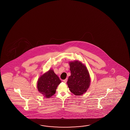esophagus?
<instances>
[{"label":"esophagus","mask_w":130,"mask_h":130,"mask_svg":"<svg viewBox=\"0 0 130 130\" xmlns=\"http://www.w3.org/2000/svg\"><path fill=\"white\" fill-rule=\"evenodd\" d=\"M67 79L66 78V79H64L63 80V82H64V83H66L67 82Z\"/></svg>","instance_id":"esophagus-1"}]
</instances>
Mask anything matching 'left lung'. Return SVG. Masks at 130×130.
<instances>
[{
    "mask_svg": "<svg viewBox=\"0 0 130 130\" xmlns=\"http://www.w3.org/2000/svg\"><path fill=\"white\" fill-rule=\"evenodd\" d=\"M71 76L67 81L69 90L76 96H79L88 90L91 78L86 66L81 61L69 62Z\"/></svg>",
    "mask_w": 130,
    "mask_h": 130,
    "instance_id": "left-lung-1",
    "label": "left lung"
}]
</instances>
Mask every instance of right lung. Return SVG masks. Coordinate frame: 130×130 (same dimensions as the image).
I'll return each instance as SVG.
<instances>
[{
    "mask_svg": "<svg viewBox=\"0 0 130 130\" xmlns=\"http://www.w3.org/2000/svg\"><path fill=\"white\" fill-rule=\"evenodd\" d=\"M61 82L53 69H50L39 77L37 86L39 93L46 98H50L55 93L57 87Z\"/></svg>",
    "mask_w": 130,
    "mask_h": 130,
    "instance_id": "1",
    "label": "right lung"
}]
</instances>
